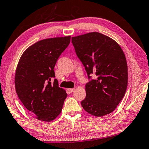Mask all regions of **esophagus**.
I'll return each instance as SVG.
<instances>
[{
  "mask_svg": "<svg viewBox=\"0 0 149 149\" xmlns=\"http://www.w3.org/2000/svg\"><path fill=\"white\" fill-rule=\"evenodd\" d=\"M68 90L70 93H72L74 91V88H70V89H68Z\"/></svg>",
  "mask_w": 149,
  "mask_h": 149,
  "instance_id": "esophagus-1",
  "label": "esophagus"
}]
</instances>
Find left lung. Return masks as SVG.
Listing matches in <instances>:
<instances>
[{
    "instance_id": "8db88e82",
    "label": "left lung",
    "mask_w": 149,
    "mask_h": 149,
    "mask_svg": "<svg viewBox=\"0 0 149 149\" xmlns=\"http://www.w3.org/2000/svg\"><path fill=\"white\" fill-rule=\"evenodd\" d=\"M77 56L82 63L90 81L83 109L95 116L115 110L127 86V65L119 44L103 34L93 32L72 38ZM95 74V79L90 75Z\"/></svg>"
}]
</instances>
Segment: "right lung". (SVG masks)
Listing matches in <instances>:
<instances>
[{
  "instance_id": "1",
  "label": "right lung",
  "mask_w": 149,
  "mask_h": 149,
  "mask_svg": "<svg viewBox=\"0 0 149 149\" xmlns=\"http://www.w3.org/2000/svg\"><path fill=\"white\" fill-rule=\"evenodd\" d=\"M70 36L44 39L23 52L15 75V87L18 97L36 118L51 122L61 113L66 91L54 84V67L60 55L69 46Z\"/></svg>"
}]
</instances>
